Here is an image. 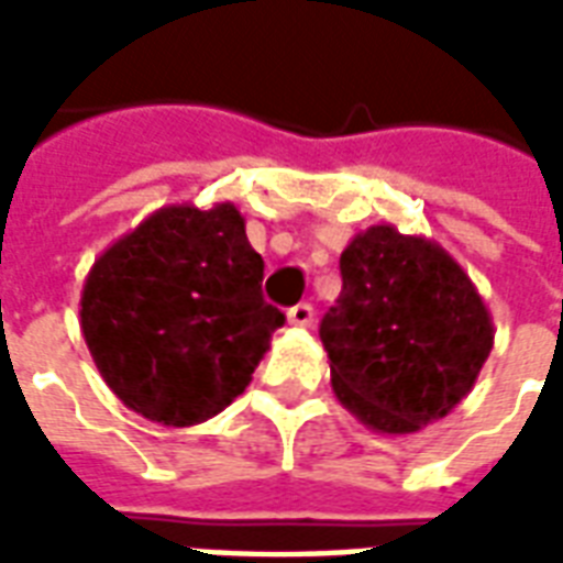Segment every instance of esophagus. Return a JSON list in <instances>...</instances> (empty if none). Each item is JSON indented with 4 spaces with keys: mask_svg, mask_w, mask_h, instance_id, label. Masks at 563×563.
<instances>
[{
    "mask_svg": "<svg viewBox=\"0 0 563 563\" xmlns=\"http://www.w3.org/2000/svg\"><path fill=\"white\" fill-rule=\"evenodd\" d=\"M286 319H289V325H295V329H310V325H313V307L295 305L292 310L286 313Z\"/></svg>",
    "mask_w": 563,
    "mask_h": 563,
    "instance_id": "obj_1",
    "label": "esophagus"
}]
</instances>
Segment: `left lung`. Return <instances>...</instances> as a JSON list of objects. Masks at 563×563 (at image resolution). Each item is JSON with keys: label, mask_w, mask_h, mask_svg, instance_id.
Here are the masks:
<instances>
[{"label": "left lung", "mask_w": 563, "mask_h": 563, "mask_svg": "<svg viewBox=\"0 0 563 563\" xmlns=\"http://www.w3.org/2000/svg\"><path fill=\"white\" fill-rule=\"evenodd\" d=\"M319 338L338 401L379 434H416L467 398L495 346L483 295L443 246L371 225L341 253Z\"/></svg>", "instance_id": "obj_1"}]
</instances>
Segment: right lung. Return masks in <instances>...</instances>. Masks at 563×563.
Wrapping results in <instances>:
<instances>
[{
  "instance_id": "add662e5",
  "label": "right lung",
  "mask_w": 563,
  "mask_h": 563,
  "mask_svg": "<svg viewBox=\"0 0 563 563\" xmlns=\"http://www.w3.org/2000/svg\"><path fill=\"white\" fill-rule=\"evenodd\" d=\"M232 201L168 205L96 258L80 331L99 374L150 422L198 424L250 386L286 317Z\"/></svg>"
}]
</instances>
